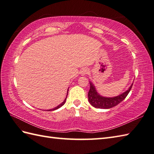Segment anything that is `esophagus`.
<instances>
[{
	"label": "esophagus",
	"instance_id": "1",
	"mask_svg": "<svg viewBox=\"0 0 154 154\" xmlns=\"http://www.w3.org/2000/svg\"><path fill=\"white\" fill-rule=\"evenodd\" d=\"M88 72H89V70H88L87 68H84L81 71V75H86L88 73Z\"/></svg>",
	"mask_w": 154,
	"mask_h": 154
}]
</instances>
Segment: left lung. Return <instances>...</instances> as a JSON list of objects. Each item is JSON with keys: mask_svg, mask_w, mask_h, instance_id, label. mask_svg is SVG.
<instances>
[{"mask_svg": "<svg viewBox=\"0 0 154 154\" xmlns=\"http://www.w3.org/2000/svg\"><path fill=\"white\" fill-rule=\"evenodd\" d=\"M133 85V83L131 86L125 92L120 95L114 97H104L100 96V94L97 92L95 87L90 82V89L88 93V98H89V102L90 104L97 109H110L118 105L120 103L125 99V98L128 94L129 92L131 90Z\"/></svg>", "mask_w": 154, "mask_h": 154, "instance_id": "obj_1", "label": "left lung"}]
</instances>
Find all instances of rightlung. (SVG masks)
Returning <instances> with one entry per match:
<instances>
[{
    "label": "right lung",
    "mask_w": 154,
    "mask_h": 154,
    "mask_svg": "<svg viewBox=\"0 0 154 154\" xmlns=\"http://www.w3.org/2000/svg\"><path fill=\"white\" fill-rule=\"evenodd\" d=\"M68 91H69V89H68ZM68 91H67V93H68ZM67 97H66V98H65V99L64 100V101H63V103H62L61 104H60V105H58L57 106H56V107H55L54 108V109H50V110H56V109H59V108H60L61 106H63V104H65V100H66V99H67Z\"/></svg>",
    "instance_id": "right-lung-1"
}]
</instances>
